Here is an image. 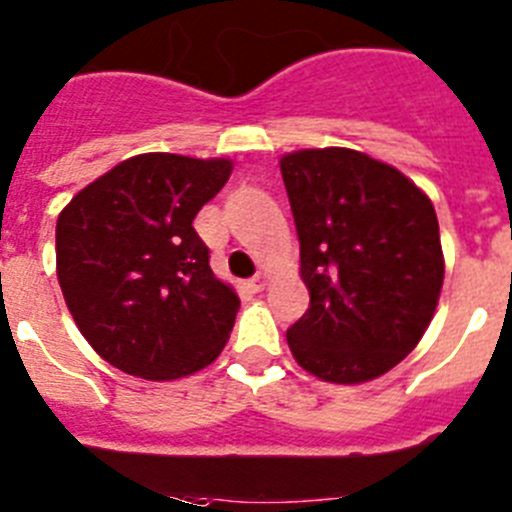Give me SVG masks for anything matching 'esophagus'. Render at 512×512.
I'll use <instances>...</instances> for the list:
<instances>
[{
  "label": "esophagus",
  "instance_id": "34e87169",
  "mask_svg": "<svg viewBox=\"0 0 512 512\" xmlns=\"http://www.w3.org/2000/svg\"><path fill=\"white\" fill-rule=\"evenodd\" d=\"M268 278H270V275L265 273V270H260V273H257L255 278H252V281H250L252 291H262V288L268 286Z\"/></svg>",
  "mask_w": 512,
  "mask_h": 512
}]
</instances>
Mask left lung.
I'll list each match as a JSON object with an SVG mask.
<instances>
[{"label":"left lung","instance_id":"8db88e82","mask_svg":"<svg viewBox=\"0 0 512 512\" xmlns=\"http://www.w3.org/2000/svg\"><path fill=\"white\" fill-rule=\"evenodd\" d=\"M281 175L311 296L288 348L322 381L379 379L415 350L441 299L433 203L397 167L342 146L283 154Z\"/></svg>","mask_w":512,"mask_h":512}]
</instances>
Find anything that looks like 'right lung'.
Returning a JSON list of instances; mask_svg holds the SVG:
<instances>
[{"label":"right lung","instance_id":"right-lung-1","mask_svg":"<svg viewBox=\"0 0 512 512\" xmlns=\"http://www.w3.org/2000/svg\"><path fill=\"white\" fill-rule=\"evenodd\" d=\"M231 167V159L136 154L59 213L61 293L84 340L110 366L172 381L224 350L239 296L213 275L193 219Z\"/></svg>","mask_w":512,"mask_h":512}]
</instances>
